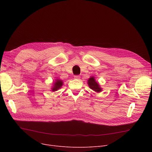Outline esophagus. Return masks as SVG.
I'll return each mask as SVG.
<instances>
[{
    "label": "esophagus",
    "instance_id": "1",
    "mask_svg": "<svg viewBox=\"0 0 152 152\" xmlns=\"http://www.w3.org/2000/svg\"><path fill=\"white\" fill-rule=\"evenodd\" d=\"M74 77H75V79H80V76H78V75H76V76H74Z\"/></svg>",
    "mask_w": 152,
    "mask_h": 152
}]
</instances>
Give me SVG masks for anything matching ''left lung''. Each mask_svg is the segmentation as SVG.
I'll list each match as a JSON object with an SVG mask.
<instances>
[{
	"label": "left lung",
	"mask_w": 152,
	"mask_h": 152,
	"mask_svg": "<svg viewBox=\"0 0 152 152\" xmlns=\"http://www.w3.org/2000/svg\"><path fill=\"white\" fill-rule=\"evenodd\" d=\"M87 84H88V86L90 88L95 92L99 93L102 91V87L99 85V83L95 80L94 76H91L89 77V79L87 80Z\"/></svg>",
	"instance_id": "obj_1"
}]
</instances>
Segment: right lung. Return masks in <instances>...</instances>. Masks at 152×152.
I'll return each mask as SVG.
<instances>
[{"instance_id": "1", "label": "right lung", "mask_w": 152, "mask_h": 152, "mask_svg": "<svg viewBox=\"0 0 152 152\" xmlns=\"http://www.w3.org/2000/svg\"><path fill=\"white\" fill-rule=\"evenodd\" d=\"M63 84V82L62 81L61 79H55V81L53 83V86H52L51 88V91L52 92H55L57 91L58 89H60L61 87H62Z\"/></svg>"}]
</instances>
